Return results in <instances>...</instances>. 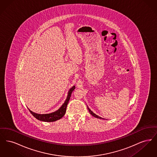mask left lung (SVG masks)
<instances>
[{
	"mask_svg": "<svg viewBox=\"0 0 157 157\" xmlns=\"http://www.w3.org/2000/svg\"><path fill=\"white\" fill-rule=\"evenodd\" d=\"M88 109L89 110V112H90V113L93 117H95V118H99V119H103V120H104V118H101V117L98 116L97 115H96L95 113H94L92 112V111L90 109V108H88Z\"/></svg>",
	"mask_w": 157,
	"mask_h": 157,
	"instance_id": "1",
	"label": "left lung"
}]
</instances>
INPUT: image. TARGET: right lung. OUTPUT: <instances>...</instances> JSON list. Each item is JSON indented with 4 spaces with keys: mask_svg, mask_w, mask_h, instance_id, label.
I'll use <instances>...</instances> for the list:
<instances>
[{
    "mask_svg": "<svg viewBox=\"0 0 157 157\" xmlns=\"http://www.w3.org/2000/svg\"><path fill=\"white\" fill-rule=\"evenodd\" d=\"M75 89V86H74L70 90H69L67 99L65 100V102L61 106V107L58 110H57L56 111H55V112L51 113L39 114V113H36L31 111L29 109H28L29 110L30 113L32 114V115L35 118H36L37 120L41 121L54 122V121H56L57 120H60V118H62L64 116V115L66 112L67 104H68L69 101L70 99L72 92Z\"/></svg>",
    "mask_w": 157,
    "mask_h": 157,
    "instance_id": "obj_1",
    "label": "right lung"
}]
</instances>
